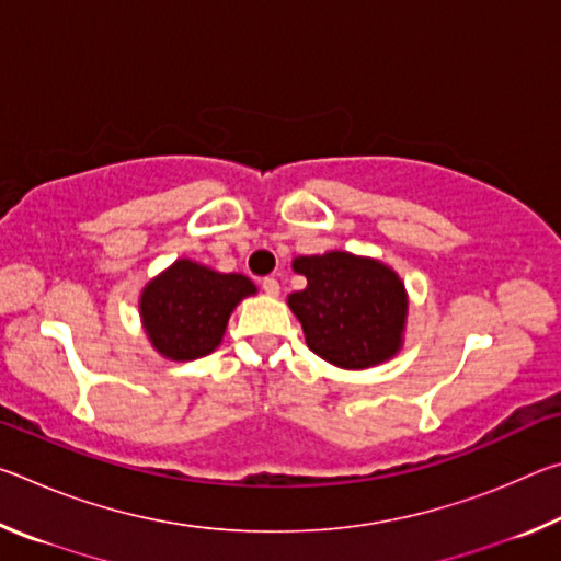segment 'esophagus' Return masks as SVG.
Instances as JSON below:
<instances>
[{"mask_svg": "<svg viewBox=\"0 0 561 561\" xmlns=\"http://www.w3.org/2000/svg\"><path fill=\"white\" fill-rule=\"evenodd\" d=\"M262 289H264V294H267V297H277V294H279V282L274 279V277H264L262 279Z\"/></svg>", "mask_w": 561, "mask_h": 561, "instance_id": "esophagus-1", "label": "esophagus"}]
</instances>
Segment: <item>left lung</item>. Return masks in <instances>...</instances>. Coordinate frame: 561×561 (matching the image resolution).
Returning a JSON list of instances; mask_svg holds the SVG:
<instances>
[{"mask_svg":"<svg viewBox=\"0 0 561 561\" xmlns=\"http://www.w3.org/2000/svg\"><path fill=\"white\" fill-rule=\"evenodd\" d=\"M294 272L307 287L289 294L307 346L339 368H371L403 346L408 297L383 262L348 252L297 257Z\"/></svg>","mask_w":561,"mask_h":561,"instance_id":"left-lung-1","label":"left lung"}]
</instances>
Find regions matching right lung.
Wrapping results in <instances>:
<instances>
[{"mask_svg":"<svg viewBox=\"0 0 561 561\" xmlns=\"http://www.w3.org/2000/svg\"><path fill=\"white\" fill-rule=\"evenodd\" d=\"M254 291L257 287L244 274H222L193 260H178L146 284L140 319L158 354L193 360L220 346L234 307Z\"/></svg>","mask_w":561,"mask_h":561,"instance_id":"add662e5","label":"right lung"}]
</instances>
